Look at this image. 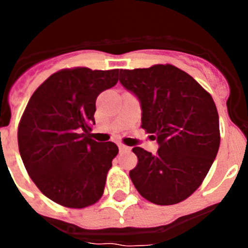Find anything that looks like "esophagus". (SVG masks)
<instances>
[{
    "instance_id": "obj_1",
    "label": "esophagus",
    "mask_w": 248,
    "mask_h": 248,
    "mask_svg": "<svg viewBox=\"0 0 248 248\" xmlns=\"http://www.w3.org/2000/svg\"><path fill=\"white\" fill-rule=\"evenodd\" d=\"M118 146H119V150L123 151V153H130V150H131L129 146L124 145V144H118Z\"/></svg>"
}]
</instances>
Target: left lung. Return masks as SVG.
Wrapping results in <instances>:
<instances>
[{
	"instance_id": "obj_1",
	"label": "left lung",
	"mask_w": 248,
	"mask_h": 248,
	"mask_svg": "<svg viewBox=\"0 0 248 248\" xmlns=\"http://www.w3.org/2000/svg\"><path fill=\"white\" fill-rule=\"evenodd\" d=\"M120 84L141 108V128L159 144L156 154L135 146L129 176L139 194L156 205H174L198 189L220 146L214 99L196 80L171 64L120 69Z\"/></svg>"
}]
</instances>
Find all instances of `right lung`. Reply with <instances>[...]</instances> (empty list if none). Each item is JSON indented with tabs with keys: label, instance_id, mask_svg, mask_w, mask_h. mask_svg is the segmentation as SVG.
<instances>
[{
	"label": "right lung",
	"instance_id": "add662e5",
	"mask_svg": "<svg viewBox=\"0 0 248 248\" xmlns=\"http://www.w3.org/2000/svg\"><path fill=\"white\" fill-rule=\"evenodd\" d=\"M119 69H63L31 97L18 126V148L28 175L43 195L82 209L102 198L118 146L92 139L95 100L117 84Z\"/></svg>",
	"mask_w": 248,
	"mask_h": 248
}]
</instances>
